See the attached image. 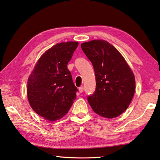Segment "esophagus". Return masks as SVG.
<instances>
[{
  "label": "esophagus",
  "instance_id": "esophagus-1",
  "mask_svg": "<svg viewBox=\"0 0 160 160\" xmlns=\"http://www.w3.org/2000/svg\"><path fill=\"white\" fill-rule=\"evenodd\" d=\"M78 91H79L80 93H82L83 91V86H81V87H79V88H78Z\"/></svg>",
  "mask_w": 160,
  "mask_h": 160
}]
</instances>
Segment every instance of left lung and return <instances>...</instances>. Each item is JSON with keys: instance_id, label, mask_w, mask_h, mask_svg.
I'll list each match as a JSON object with an SVG mask.
<instances>
[{"instance_id": "left-lung-1", "label": "left lung", "mask_w": 160, "mask_h": 160, "mask_svg": "<svg viewBox=\"0 0 160 160\" xmlns=\"http://www.w3.org/2000/svg\"><path fill=\"white\" fill-rule=\"evenodd\" d=\"M92 63L96 91L88 97L93 111L101 117L114 118L125 111L135 91V78L124 57L113 45L103 40L81 44Z\"/></svg>"}]
</instances>
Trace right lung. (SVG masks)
Returning a JSON list of instances; mask_svg holds the SVG:
<instances>
[{"instance_id":"obj_1","label":"right lung","mask_w":160,"mask_h":160,"mask_svg":"<svg viewBox=\"0 0 160 160\" xmlns=\"http://www.w3.org/2000/svg\"><path fill=\"white\" fill-rule=\"evenodd\" d=\"M78 45V42L56 44L40 57L29 76V103L37 114L45 120L61 119L77 98V88L73 83L67 64Z\"/></svg>"}]
</instances>
